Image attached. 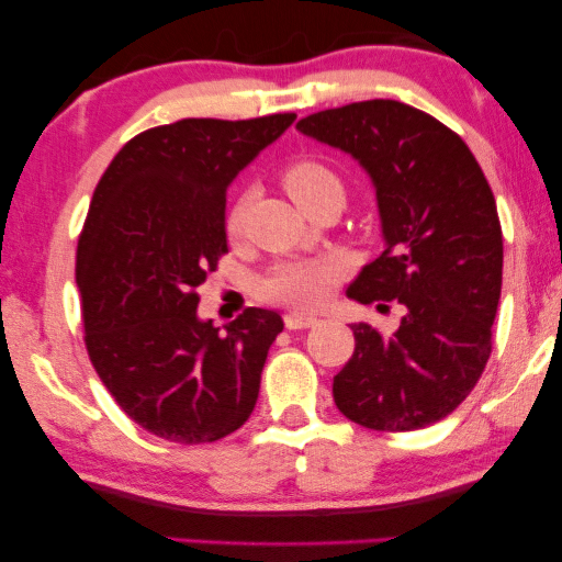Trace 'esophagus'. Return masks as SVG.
Listing matches in <instances>:
<instances>
[{
	"mask_svg": "<svg viewBox=\"0 0 562 562\" xmlns=\"http://www.w3.org/2000/svg\"><path fill=\"white\" fill-rule=\"evenodd\" d=\"M317 317L314 314H302V312H289L286 317H283V325L286 329H306V327H314L317 325Z\"/></svg>",
	"mask_w": 562,
	"mask_h": 562,
	"instance_id": "esophagus-1",
	"label": "esophagus"
}]
</instances>
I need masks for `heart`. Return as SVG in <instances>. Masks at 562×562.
I'll use <instances>...</instances> for the list:
<instances>
[{
	"label": "heart",
	"instance_id": "b5f03b06",
	"mask_svg": "<svg viewBox=\"0 0 562 562\" xmlns=\"http://www.w3.org/2000/svg\"><path fill=\"white\" fill-rule=\"evenodd\" d=\"M281 183L286 194L302 206L306 214L319 206L345 204V183L333 166L319 158H296L281 171ZM248 196H240L227 214V235L237 237L248 217ZM340 279V266L329 258H302L276 263L263 279L258 281L260 299L273 304L294 306V310H314L325 304Z\"/></svg>",
	"mask_w": 562,
	"mask_h": 562
}]
</instances>
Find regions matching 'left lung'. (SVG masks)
Instances as JSON below:
<instances>
[{
    "instance_id": "1",
    "label": "left lung",
    "mask_w": 562,
    "mask_h": 562,
    "mask_svg": "<svg viewBox=\"0 0 562 562\" xmlns=\"http://www.w3.org/2000/svg\"><path fill=\"white\" fill-rule=\"evenodd\" d=\"M296 130L350 153L375 187L386 248L348 296L404 306L394 335L350 327L356 350L333 381L337 409L379 432L435 425L491 356L504 266L494 191L463 137L394 99L310 114Z\"/></svg>"
}]
</instances>
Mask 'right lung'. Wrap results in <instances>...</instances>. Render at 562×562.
<instances>
[{"label": "right lung", "mask_w": 562, "mask_h": 562, "mask_svg": "<svg viewBox=\"0 0 562 562\" xmlns=\"http://www.w3.org/2000/svg\"><path fill=\"white\" fill-rule=\"evenodd\" d=\"M294 112L179 120L122 145L99 179L76 248L83 342L130 419L164 440L214 442L240 429L283 319L250 306L199 319L196 289L227 252V187Z\"/></svg>", "instance_id": "right-lung-1"}]
</instances>
